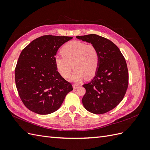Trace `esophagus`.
I'll list each match as a JSON object with an SVG mask.
<instances>
[{"label": "esophagus", "mask_w": 150, "mask_h": 150, "mask_svg": "<svg viewBox=\"0 0 150 150\" xmlns=\"http://www.w3.org/2000/svg\"><path fill=\"white\" fill-rule=\"evenodd\" d=\"M79 85H78V84H73V86H72V87H73V89H76L77 88H78V87H79Z\"/></svg>", "instance_id": "1"}]
</instances>
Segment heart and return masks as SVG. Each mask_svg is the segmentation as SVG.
<instances>
[{
	"mask_svg": "<svg viewBox=\"0 0 150 150\" xmlns=\"http://www.w3.org/2000/svg\"><path fill=\"white\" fill-rule=\"evenodd\" d=\"M61 52L62 55L54 57V63L58 72L63 78H66L70 76L72 66L74 70L69 79L71 82L79 83L86 76L91 78L96 74L99 56L94 45L71 41L62 47Z\"/></svg>",
	"mask_w": 150,
	"mask_h": 150,
	"instance_id": "obj_1",
	"label": "heart"
}]
</instances>
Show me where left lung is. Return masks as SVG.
<instances>
[{
  "label": "left lung",
  "instance_id": "left-lung-1",
  "mask_svg": "<svg viewBox=\"0 0 150 150\" xmlns=\"http://www.w3.org/2000/svg\"><path fill=\"white\" fill-rule=\"evenodd\" d=\"M94 45L99 56L98 69L94 78L83 87L82 99L86 110L100 115L112 110L122 100L128 86V71L125 59L116 45L96 34L76 36Z\"/></svg>",
  "mask_w": 150,
  "mask_h": 150
}]
</instances>
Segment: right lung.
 <instances>
[{
  "label": "right lung",
  "mask_w": 150,
  "mask_h": 150,
  "mask_svg": "<svg viewBox=\"0 0 150 150\" xmlns=\"http://www.w3.org/2000/svg\"><path fill=\"white\" fill-rule=\"evenodd\" d=\"M72 38L43 35L21 52L15 69L16 84L22 101L31 111L39 115L55 112L72 90L54 63L59 48Z\"/></svg>",
  "instance_id": "1"
}]
</instances>
